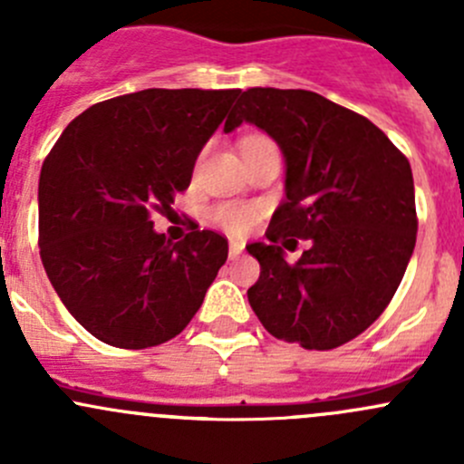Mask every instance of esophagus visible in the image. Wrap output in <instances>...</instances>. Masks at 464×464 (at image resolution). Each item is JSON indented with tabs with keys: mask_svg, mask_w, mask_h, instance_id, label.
Here are the masks:
<instances>
[{
	"mask_svg": "<svg viewBox=\"0 0 464 464\" xmlns=\"http://www.w3.org/2000/svg\"><path fill=\"white\" fill-rule=\"evenodd\" d=\"M242 251H245V245H242V242H237V240L228 242V256H231V258H237Z\"/></svg>",
	"mask_w": 464,
	"mask_h": 464,
	"instance_id": "esophagus-1",
	"label": "esophagus"
}]
</instances>
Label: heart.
Returning a JSON list of instances; mask_svg holds the SVG:
<instances>
[{"label":"heart","instance_id":"heart-1","mask_svg":"<svg viewBox=\"0 0 464 464\" xmlns=\"http://www.w3.org/2000/svg\"><path fill=\"white\" fill-rule=\"evenodd\" d=\"M254 141H265L262 137H249L245 139V143H254ZM256 218H258V213H256L254 208H249V206H237V204H224L219 206V208H215L213 213V219L219 224V227L227 228L228 233H233V236H242V233L249 231L251 227L256 224Z\"/></svg>","mask_w":464,"mask_h":464}]
</instances>
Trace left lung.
Listing matches in <instances>:
<instances>
[{"label": "left lung", "mask_w": 464, "mask_h": 464, "mask_svg": "<svg viewBox=\"0 0 464 464\" xmlns=\"http://www.w3.org/2000/svg\"><path fill=\"white\" fill-rule=\"evenodd\" d=\"M242 123L269 134L285 157L269 242L246 245L260 262L251 307L276 339L339 348L379 319L413 256L409 159L366 116L305 89H246L224 132ZM285 235L311 240L294 266L277 246Z\"/></svg>", "instance_id": "obj_1"}]
</instances>
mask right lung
<instances>
[{
  "label": "right lung",
  "instance_id": "right-lung-1",
  "mask_svg": "<svg viewBox=\"0 0 464 464\" xmlns=\"http://www.w3.org/2000/svg\"><path fill=\"white\" fill-rule=\"evenodd\" d=\"M240 89H143L73 119L40 172V256L60 301L116 348L179 334L227 262L228 242L198 227L154 231L190 186L195 161Z\"/></svg>",
  "mask_w": 464,
  "mask_h": 464
}]
</instances>
